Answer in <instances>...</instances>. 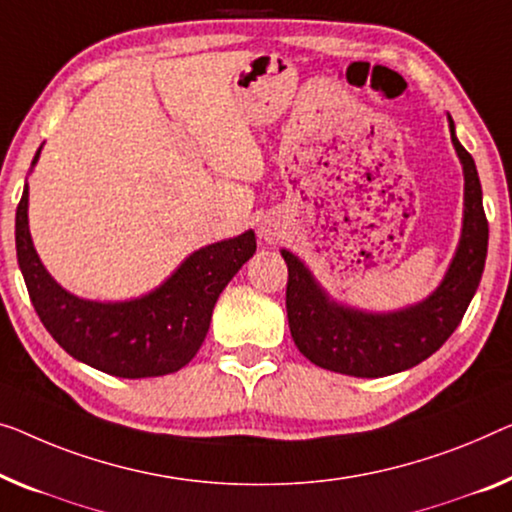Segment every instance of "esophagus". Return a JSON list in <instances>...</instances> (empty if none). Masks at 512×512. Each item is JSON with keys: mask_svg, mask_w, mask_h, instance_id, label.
<instances>
[{"mask_svg": "<svg viewBox=\"0 0 512 512\" xmlns=\"http://www.w3.org/2000/svg\"><path fill=\"white\" fill-rule=\"evenodd\" d=\"M280 234H282V230H280V225L276 223V220L266 218V220H262V223H259V236H262L266 243H276L280 239Z\"/></svg>", "mask_w": 512, "mask_h": 512, "instance_id": "1", "label": "esophagus"}]
</instances>
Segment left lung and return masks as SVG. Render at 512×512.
<instances>
[{
  "mask_svg": "<svg viewBox=\"0 0 512 512\" xmlns=\"http://www.w3.org/2000/svg\"><path fill=\"white\" fill-rule=\"evenodd\" d=\"M448 128L464 174L462 232L446 276L427 299L388 312L352 308L331 299L299 257L280 250L289 271V331L310 363L352 377L395 375L432 356L462 322L483 276L490 230L476 163L455 137L451 114Z\"/></svg>",
  "mask_w": 512,
  "mask_h": 512,
  "instance_id": "8db88e82",
  "label": "left lung"
}]
</instances>
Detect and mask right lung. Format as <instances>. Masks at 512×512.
<instances>
[{"mask_svg": "<svg viewBox=\"0 0 512 512\" xmlns=\"http://www.w3.org/2000/svg\"><path fill=\"white\" fill-rule=\"evenodd\" d=\"M38 147L32 167L38 163ZM29 186L15 211V250L29 299L66 354L114 377L142 379L181 370L207 338L218 296L255 255V232L209 243L149 294L128 301L80 299L59 285L38 257L29 234Z\"/></svg>", "mask_w": 512, "mask_h": 512, "instance_id": "1", "label": "right lung"}]
</instances>
